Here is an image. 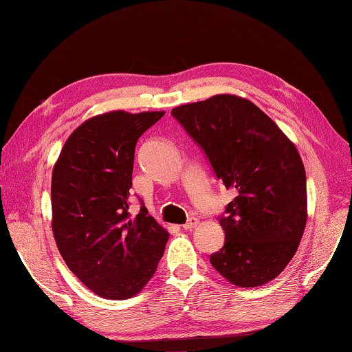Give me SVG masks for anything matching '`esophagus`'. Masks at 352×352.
Segmentation results:
<instances>
[{
    "label": "esophagus",
    "mask_w": 352,
    "mask_h": 352,
    "mask_svg": "<svg viewBox=\"0 0 352 352\" xmlns=\"http://www.w3.org/2000/svg\"><path fill=\"white\" fill-rule=\"evenodd\" d=\"M198 226V219H195V218H193V219H190V221H188V222H186L184 223V226H183V228L186 230V231H190L192 228H195Z\"/></svg>",
    "instance_id": "obj_1"
}]
</instances>
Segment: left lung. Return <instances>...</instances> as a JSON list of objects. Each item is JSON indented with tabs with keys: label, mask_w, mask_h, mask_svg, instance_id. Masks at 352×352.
Returning a JSON list of instances; mask_svg holds the SVG:
<instances>
[{
	"label": "left lung",
	"mask_w": 352,
	"mask_h": 352,
	"mask_svg": "<svg viewBox=\"0 0 352 352\" xmlns=\"http://www.w3.org/2000/svg\"><path fill=\"white\" fill-rule=\"evenodd\" d=\"M170 115L203 148L237 197L219 216L223 246L212 266L236 286L257 287L278 276L300 246L307 222V183L296 146L256 104L214 95Z\"/></svg>",
	"instance_id": "left-lung-1"
}]
</instances>
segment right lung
<instances>
[{"instance_id": "add662e5", "label": "right lung", "mask_w": 352, "mask_h": 352, "mask_svg": "<svg viewBox=\"0 0 352 352\" xmlns=\"http://www.w3.org/2000/svg\"><path fill=\"white\" fill-rule=\"evenodd\" d=\"M164 111L94 116L65 142L52 169V233L65 263L94 294L126 300L144 289L169 233L142 206L131 218L138 139Z\"/></svg>"}]
</instances>
